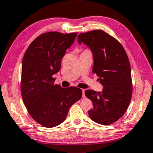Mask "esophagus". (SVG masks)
Instances as JSON below:
<instances>
[{"mask_svg": "<svg viewBox=\"0 0 153 153\" xmlns=\"http://www.w3.org/2000/svg\"><path fill=\"white\" fill-rule=\"evenodd\" d=\"M85 89H82V97L85 98Z\"/></svg>", "mask_w": 153, "mask_h": 153, "instance_id": "obj_1", "label": "esophagus"}]
</instances>
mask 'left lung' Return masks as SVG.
<instances>
[{"label": "left lung", "mask_w": 153, "mask_h": 153, "mask_svg": "<svg viewBox=\"0 0 153 153\" xmlns=\"http://www.w3.org/2000/svg\"><path fill=\"white\" fill-rule=\"evenodd\" d=\"M78 42L92 52V72L103 86L101 91H85L93 103L89 117L101 125H111L125 114L131 99V66L127 53L115 38L102 30L80 33Z\"/></svg>", "instance_id": "1"}]
</instances>
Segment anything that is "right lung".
Listing matches in <instances>:
<instances>
[{
	"mask_svg": "<svg viewBox=\"0 0 153 153\" xmlns=\"http://www.w3.org/2000/svg\"><path fill=\"white\" fill-rule=\"evenodd\" d=\"M77 33L48 32L33 41L24 54L22 66L21 91L30 115L45 127H56L65 120L68 110L82 97L76 87L63 88L54 84L66 51Z\"/></svg>",
	"mask_w": 153,
	"mask_h": 153,
	"instance_id": "right-lung-1",
	"label": "right lung"
}]
</instances>
